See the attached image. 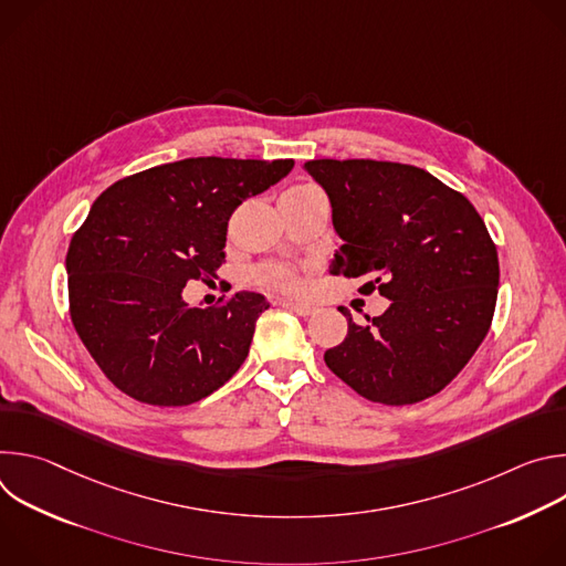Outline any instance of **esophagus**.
<instances>
[{
  "instance_id": "34e87169",
  "label": "esophagus",
  "mask_w": 566,
  "mask_h": 566,
  "mask_svg": "<svg viewBox=\"0 0 566 566\" xmlns=\"http://www.w3.org/2000/svg\"><path fill=\"white\" fill-rule=\"evenodd\" d=\"M282 304H284L286 308L295 311V313H297V315H302V317H306V315L315 313V306H313V304H308V302H297V300H284Z\"/></svg>"
}]
</instances>
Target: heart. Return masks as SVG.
<instances>
[{"instance_id":"1","label":"heart","mask_w":566,"mask_h":566,"mask_svg":"<svg viewBox=\"0 0 566 566\" xmlns=\"http://www.w3.org/2000/svg\"><path fill=\"white\" fill-rule=\"evenodd\" d=\"M293 188H313V186H293ZM258 280L271 289L277 291H295L297 289V277L295 273L284 266V264H264L258 269Z\"/></svg>"}]
</instances>
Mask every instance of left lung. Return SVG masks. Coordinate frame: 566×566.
<instances>
[{
  "label": "left lung",
  "instance_id": "1",
  "mask_svg": "<svg viewBox=\"0 0 566 566\" xmlns=\"http://www.w3.org/2000/svg\"><path fill=\"white\" fill-rule=\"evenodd\" d=\"M327 190L343 239L329 271L365 277L391 304L325 352L363 398L412 406L439 394L486 338L500 284L495 241L474 206L430 172L371 158L302 166Z\"/></svg>",
  "mask_w": 566,
  "mask_h": 566
}]
</instances>
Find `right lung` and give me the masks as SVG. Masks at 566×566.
<instances>
[{
    "mask_svg": "<svg viewBox=\"0 0 566 566\" xmlns=\"http://www.w3.org/2000/svg\"><path fill=\"white\" fill-rule=\"evenodd\" d=\"M291 168L293 158H184L125 177L94 201L66 253L69 313L120 391L147 406H190L247 360L266 297L237 291L188 306L181 291L217 277L232 212Z\"/></svg>",
    "mask_w": 566,
    "mask_h": 566,
    "instance_id": "add662e5",
    "label": "right lung"
}]
</instances>
